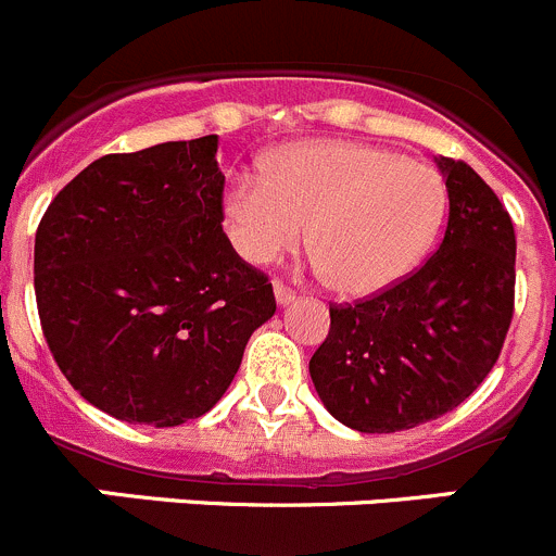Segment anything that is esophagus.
<instances>
[{
	"mask_svg": "<svg viewBox=\"0 0 556 556\" xmlns=\"http://www.w3.org/2000/svg\"><path fill=\"white\" fill-rule=\"evenodd\" d=\"M273 291H276V302L278 305H289V302H294V291L289 289V286H283L280 283V280H276V283H273Z\"/></svg>",
	"mask_w": 556,
	"mask_h": 556,
	"instance_id": "34e87169",
	"label": "esophagus"
}]
</instances>
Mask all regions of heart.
Wrapping results in <instances>:
<instances>
[{"label": "heart", "mask_w": 556, "mask_h": 556, "mask_svg": "<svg viewBox=\"0 0 556 556\" xmlns=\"http://www.w3.org/2000/svg\"><path fill=\"white\" fill-rule=\"evenodd\" d=\"M435 167L359 140H307L267 159L262 178L238 175L224 191V227L251 265L302 243L345 296L392 289L419 267L446 216Z\"/></svg>", "instance_id": "1"}]
</instances>
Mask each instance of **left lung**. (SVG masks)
<instances>
[{
    "label": "left lung",
    "mask_w": 556,
    "mask_h": 556,
    "mask_svg": "<svg viewBox=\"0 0 556 556\" xmlns=\"http://www.w3.org/2000/svg\"><path fill=\"white\" fill-rule=\"evenodd\" d=\"M435 162L448 191L441 249L392 289L329 307V334L311 356L324 408L356 432L410 430L465 403L514 316L508 211L465 162Z\"/></svg>",
    "instance_id": "obj_1"
}]
</instances>
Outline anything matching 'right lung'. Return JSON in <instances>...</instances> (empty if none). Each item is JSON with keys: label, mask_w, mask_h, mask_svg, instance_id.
<instances>
[{"label": "right lung", "mask_w": 556, "mask_h": 556, "mask_svg": "<svg viewBox=\"0 0 556 556\" xmlns=\"http://www.w3.org/2000/svg\"><path fill=\"white\" fill-rule=\"evenodd\" d=\"M218 135L97 159L48 205L35 294L59 370L93 408L178 427L232 383L273 318L265 273L224 235Z\"/></svg>", "instance_id": "right-lung-1"}]
</instances>
